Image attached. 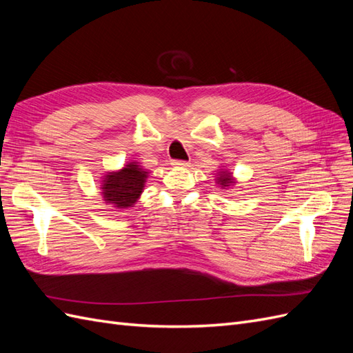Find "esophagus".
I'll return each mask as SVG.
<instances>
[{"instance_id":"1","label":"esophagus","mask_w":353,"mask_h":353,"mask_svg":"<svg viewBox=\"0 0 353 353\" xmlns=\"http://www.w3.org/2000/svg\"><path fill=\"white\" fill-rule=\"evenodd\" d=\"M172 165H174V166H188L190 163L185 162V160H174Z\"/></svg>"}]
</instances>
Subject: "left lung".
I'll return each mask as SVG.
<instances>
[{
    "instance_id": "obj_1",
    "label": "left lung",
    "mask_w": 353,
    "mask_h": 353,
    "mask_svg": "<svg viewBox=\"0 0 353 353\" xmlns=\"http://www.w3.org/2000/svg\"><path fill=\"white\" fill-rule=\"evenodd\" d=\"M218 183H219L221 185H223V187H228V185L232 183L231 174H230V172H223V170H222V174H221L219 178H218Z\"/></svg>"
}]
</instances>
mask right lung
<instances>
[{
  "instance_id": "obj_1",
  "label": "right lung",
  "mask_w": 353,
  "mask_h": 353,
  "mask_svg": "<svg viewBox=\"0 0 353 353\" xmlns=\"http://www.w3.org/2000/svg\"><path fill=\"white\" fill-rule=\"evenodd\" d=\"M147 172L134 162L119 172H110L103 179V197L116 208L132 206L143 193Z\"/></svg>"
}]
</instances>
